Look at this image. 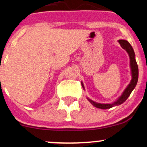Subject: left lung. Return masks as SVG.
I'll return each mask as SVG.
<instances>
[{
	"mask_svg": "<svg viewBox=\"0 0 147 147\" xmlns=\"http://www.w3.org/2000/svg\"><path fill=\"white\" fill-rule=\"evenodd\" d=\"M118 42L121 46L122 47L123 49H124L126 52H127L128 55L129 56V60H130V69H131V79L130 83L129 85L126 86L124 91H123L122 94L113 103L111 104H101V103L96 102V101H92L89 98L87 97L88 101L94 106L95 107L98 109H108L112 108V107H116V106L121 105L123 104L125 101L128 98V97L130 96L131 93L132 92L134 89L135 86H136V84L138 81V78H139V69H138L137 63H136V59H135V53L134 51V49L132 46H131L130 43L126 40H119ZM81 86H82L83 88H84V86L83 82L81 81Z\"/></svg>",
	"mask_w": 147,
	"mask_h": 147,
	"instance_id": "left-lung-1",
	"label": "left lung"
}]
</instances>
